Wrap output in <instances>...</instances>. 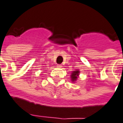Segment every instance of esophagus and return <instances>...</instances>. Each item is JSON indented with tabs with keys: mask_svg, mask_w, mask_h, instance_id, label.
I'll return each instance as SVG.
<instances>
[{
	"mask_svg": "<svg viewBox=\"0 0 123 123\" xmlns=\"http://www.w3.org/2000/svg\"><path fill=\"white\" fill-rule=\"evenodd\" d=\"M57 67H58V68H61L62 67V65H60V64H58V65H57Z\"/></svg>",
	"mask_w": 123,
	"mask_h": 123,
	"instance_id": "esophagus-1",
	"label": "esophagus"
}]
</instances>
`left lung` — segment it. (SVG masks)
Listing matches in <instances>:
<instances>
[{"label":"left lung","instance_id":"left-lung-1","mask_svg":"<svg viewBox=\"0 0 123 123\" xmlns=\"http://www.w3.org/2000/svg\"><path fill=\"white\" fill-rule=\"evenodd\" d=\"M80 74V71L76 69L74 71H72L71 74V80L72 82H75L77 80L78 77Z\"/></svg>","mask_w":123,"mask_h":123}]
</instances>
